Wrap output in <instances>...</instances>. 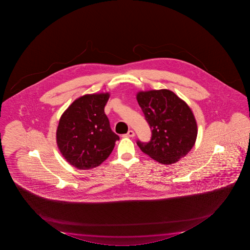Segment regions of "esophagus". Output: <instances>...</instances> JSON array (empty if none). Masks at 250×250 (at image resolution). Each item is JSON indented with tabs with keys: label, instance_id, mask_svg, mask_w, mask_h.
<instances>
[{
	"label": "esophagus",
	"instance_id": "obj_1",
	"mask_svg": "<svg viewBox=\"0 0 250 250\" xmlns=\"http://www.w3.org/2000/svg\"><path fill=\"white\" fill-rule=\"evenodd\" d=\"M125 136H127V137H133V136H135V132L133 131V130H128L127 134L125 135Z\"/></svg>",
	"mask_w": 250,
	"mask_h": 250
}]
</instances>
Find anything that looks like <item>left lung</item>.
<instances>
[{
	"label": "left lung",
	"instance_id": "obj_1",
	"mask_svg": "<svg viewBox=\"0 0 250 250\" xmlns=\"http://www.w3.org/2000/svg\"><path fill=\"white\" fill-rule=\"evenodd\" d=\"M136 99L152 133L148 143L137 140L141 150L163 165L185 157L198 134L194 115L187 103L167 89L139 92Z\"/></svg>",
	"mask_w": 250,
	"mask_h": 250
}]
</instances>
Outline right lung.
Wrapping results in <instances>:
<instances>
[{"label":"right lung","instance_id":"right-lung-1","mask_svg":"<svg viewBox=\"0 0 250 250\" xmlns=\"http://www.w3.org/2000/svg\"><path fill=\"white\" fill-rule=\"evenodd\" d=\"M109 93L86 94L63 112L57 129L60 152L77 169L97 167L109 157L120 139L111 129L104 107Z\"/></svg>","mask_w":250,"mask_h":250}]
</instances>
